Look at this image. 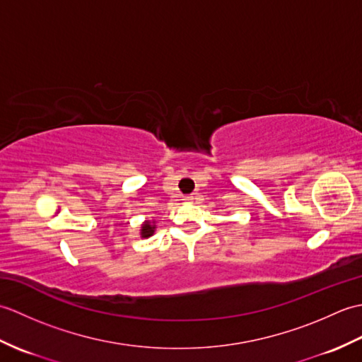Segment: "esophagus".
Segmentation results:
<instances>
[{
  "mask_svg": "<svg viewBox=\"0 0 362 362\" xmlns=\"http://www.w3.org/2000/svg\"><path fill=\"white\" fill-rule=\"evenodd\" d=\"M194 199H196L194 196H187L185 199H183V201H185L187 204H191V202H193V201H194Z\"/></svg>",
  "mask_w": 362,
  "mask_h": 362,
  "instance_id": "34e87169",
  "label": "esophagus"
}]
</instances>
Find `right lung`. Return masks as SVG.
Listing matches in <instances>:
<instances>
[{
  "label": "right lung",
  "instance_id": "add662e5",
  "mask_svg": "<svg viewBox=\"0 0 362 362\" xmlns=\"http://www.w3.org/2000/svg\"><path fill=\"white\" fill-rule=\"evenodd\" d=\"M153 230H156V221H144V224L141 226V238H149L153 235Z\"/></svg>",
  "mask_w": 362,
  "mask_h": 362
}]
</instances>
